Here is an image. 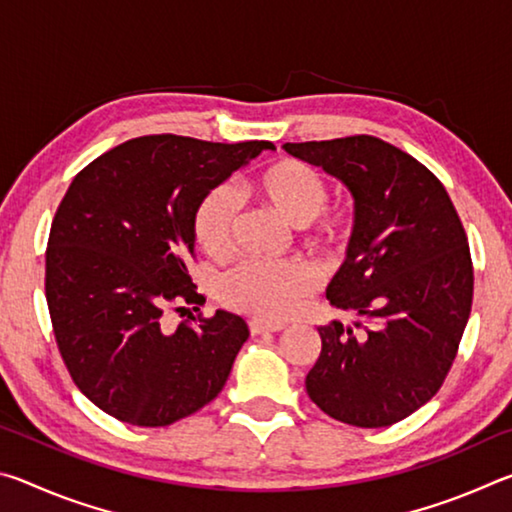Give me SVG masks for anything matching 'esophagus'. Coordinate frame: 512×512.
I'll return each mask as SVG.
<instances>
[{
	"label": "esophagus",
	"mask_w": 512,
	"mask_h": 512,
	"mask_svg": "<svg viewBox=\"0 0 512 512\" xmlns=\"http://www.w3.org/2000/svg\"><path fill=\"white\" fill-rule=\"evenodd\" d=\"M248 327H250V334L280 332V329H284V325H280V323H264V320H250Z\"/></svg>",
	"instance_id": "esophagus-1"
}]
</instances>
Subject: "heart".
Instances as JSON below:
<instances>
[{
    "label": "heart",
    "instance_id": "1",
    "mask_svg": "<svg viewBox=\"0 0 512 512\" xmlns=\"http://www.w3.org/2000/svg\"><path fill=\"white\" fill-rule=\"evenodd\" d=\"M255 201L307 232L316 248L339 253L352 235V216L325 210L327 183L307 162L280 158L257 171L248 183ZM239 201L232 189L212 187L198 201L192 230L196 244L212 259H223L235 248ZM316 289V271L305 262L237 266L221 280L219 296L225 307L259 320L291 316Z\"/></svg>",
    "mask_w": 512,
    "mask_h": 512
}]
</instances>
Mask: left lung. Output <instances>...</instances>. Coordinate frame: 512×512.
<instances>
[{"label": "left lung", "instance_id": "obj_1", "mask_svg": "<svg viewBox=\"0 0 512 512\" xmlns=\"http://www.w3.org/2000/svg\"><path fill=\"white\" fill-rule=\"evenodd\" d=\"M354 196L348 257L327 300L359 320L318 327L307 393L329 418L377 429L440 391L472 311L467 235L443 183L413 155L372 135L284 144Z\"/></svg>", "mask_w": 512, "mask_h": 512}]
</instances>
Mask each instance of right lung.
Masks as SVG:
<instances>
[{
	"instance_id": "right-lung-1",
	"label": "right lung",
	"mask_w": 512,
	"mask_h": 512,
	"mask_svg": "<svg viewBox=\"0 0 512 512\" xmlns=\"http://www.w3.org/2000/svg\"><path fill=\"white\" fill-rule=\"evenodd\" d=\"M271 142L219 144L144 135L76 173L51 223L45 293L51 327L79 391L112 418L167 427L210 404L228 381L248 325L198 307L187 264L198 201Z\"/></svg>"
}]
</instances>
